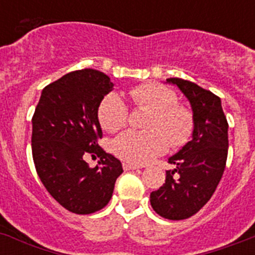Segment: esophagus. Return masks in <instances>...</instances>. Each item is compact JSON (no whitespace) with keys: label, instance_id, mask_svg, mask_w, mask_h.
Masks as SVG:
<instances>
[{"label":"esophagus","instance_id":"obj_1","mask_svg":"<svg viewBox=\"0 0 255 255\" xmlns=\"http://www.w3.org/2000/svg\"><path fill=\"white\" fill-rule=\"evenodd\" d=\"M140 165L133 164V163H128V161H125L123 163V169L125 170H136V169H140Z\"/></svg>","mask_w":255,"mask_h":255}]
</instances>
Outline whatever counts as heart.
Here are the masks:
<instances>
[{"instance_id": "1", "label": "heart", "mask_w": 255, "mask_h": 255, "mask_svg": "<svg viewBox=\"0 0 255 255\" xmlns=\"http://www.w3.org/2000/svg\"><path fill=\"white\" fill-rule=\"evenodd\" d=\"M129 97L137 108L151 114L145 125L147 130H126L113 141V152L117 156L128 163L143 164L167 151L169 141L173 146L187 142L194 119L189 109L176 104L173 91L159 83H145L132 88ZM97 117L104 129L117 132L127 125V105L119 95H106L99 105Z\"/></svg>"}]
</instances>
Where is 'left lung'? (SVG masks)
I'll return each instance as SVG.
<instances>
[{"mask_svg": "<svg viewBox=\"0 0 255 255\" xmlns=\"http://www.w3.org/2000/svg\"><path fill=\"white\" fill-rule=\"evenodd\" d=\"M189 100L194 130L191 141L168 159L165 183L150 194L152 209L172 221L186 220L207 204L222 178L229 151V123L221 99L196 83L168 78Z\"/></svg>", "mask_w": 255, "mask_h": 255, "instance_id": "left-lung-1", "label": "left lung"}]
</instances>
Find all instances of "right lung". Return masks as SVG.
Instances as JSON below:
<instances>
[{"instance_id":"1","label":"right lung","mask_w":255,"mask_h":255,"mask_svg":"<svg viewBox=\"0 0 255 255\" xmlns=\"http://www.w3.org/2000/svg\"><path fill=\"white\" fill-rule=\"evenodd\" d=\"M104 73L82 69L68 73L42 90L32 118V154L35 170L50 195L75 214H91L110 201L122 163L104 151L97 109L113 91ZM87 153L101 158L91 168Z\"/></svg>"}]
</instances>
